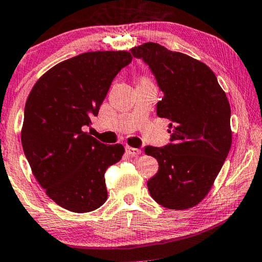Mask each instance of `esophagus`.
I'll return each instance as SVG.
<instances>
[{
	"label": "esophagus",
	"mask_w": 262,
	"mask_h": 262,
	"mask_svg": "<svg viewBox=\"0 0 262 262\" xmlns=\"http://www.w3.org/2000/svg\"><path fill=\"white\" fill-rule=\"evenodd\" d=\"M126 152L129 154V156H139V154H141V149L139 148H134V147H129V146H126Z\"/></svg>",
	"instance_id": "esophagus-1"
}]
</instances>
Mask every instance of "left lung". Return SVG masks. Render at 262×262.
<instances>
[{
	"mask_svg": "<svg viewBox=\"0 0 262 262\" xmlns=\"http://www.w3.org/2000/svg\"><path fill=\"white\" fill-rule=\"evenodd\" d=\"M156 77L164 97L159 117L169 120V143L147 146L145 153L159 163L148 182L157 203L172 210L197 205L208 194L231 146L230 105L209 66L156 42L130 50Z\"/></svg>",
	"mask_w": 262,
	"mask_h": 262,
	"instance_id": "left-lung-1",
	"label": "left lung"
}]
</instances>
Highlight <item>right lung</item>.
Masks as SVG:
<instances>
[{"instance_id": "add662e5", "label": "right lung", "mask_w": 262, "mask_h": 262, "mask_svg": "<svg viewBox=\"0 0 262 262\" xmlns=\"http://www.w3.org/2000/svg\"><path fill=\"white\" fill-rule=\"evenodd\" d=\"M130 61L126 51L82 53L50 69L28 96L21 130L25 156L47 196L61 208L89 212L108 198L104 173L124 148L104 145L84 129Z\"/></svg>"}]
</instances>
